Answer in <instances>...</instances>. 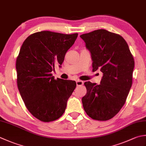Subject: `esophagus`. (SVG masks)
Listing matches in <instances>:
<instances>
[{
	"instance_id": "1",
	"label": "esophagus",
	"mask_w": 146,
	"mask_h": 146,
	"mask_svg": "<svg viewBox=\"0 0 146 146\" xmlns=\"http://www.w3.org/2000/svg\"><path fill=\"white\" fill-rule=\"evenodd\" d=\"M76 83L77 86H81V85H84V82L81 81V80H77L76 82Z\"/></svg>"
}]
</instances>
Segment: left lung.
Segmentation results:
<instances>
[{
  "instance_id": "obj_1",
  "label": "left lung",
  "mask_w": 146,
  "mask_h": 146,
  "mask_svg": "<svg viewBox=\"0 0 146 146\" xmlns=\"http://www.w3.org/2000/svg\"><path fill=\"white\" fill-rule=\"evenodd\" d=\"M90 51L92 71L103 73L97 85L85 82L87 94L82 98L84 109L91 118L108 120L125 104L132 84L134 59L121 36L104 29L80 35Z\"/></svg>"
}]
</instances>
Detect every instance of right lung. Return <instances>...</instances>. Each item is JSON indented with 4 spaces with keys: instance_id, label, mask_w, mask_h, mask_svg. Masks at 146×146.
<instances>
[{
    "instance_id": "add662e5",
    "label": "right lung",
    "mask_w": 146,
    "mask_h": 146,
    "mask_svg": "<svg viewBox=\"0 0 146 146\" xmlns=\"http://www.w3.org/2000/svg\"><path fill=\"white\" fill-rule=\"evenodd\" d=\"M77 36L39 31L28 36L20 48L16 64L18 89L28 110L42 121L59 118L76 87L75 81L55 80L51 72L56 64H62Z\"/></svg>"
}]
</instances>
